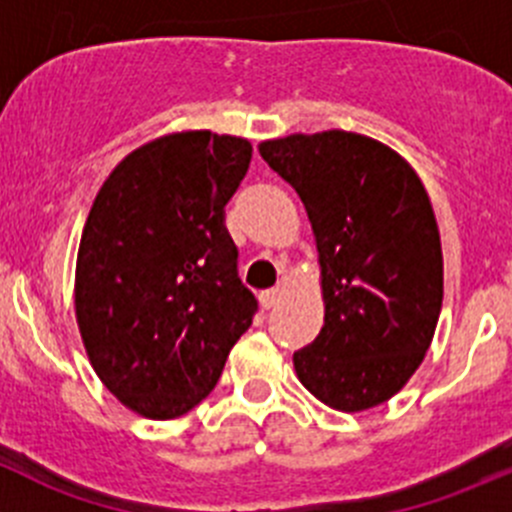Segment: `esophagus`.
Returning <instances> with one entry per match:
<instances>
[{
  "mask_svg": "<svg viewBox=\"0 0 512 512\" xmlns=\"http://www.w3.org/2000/svg\"><path fill=\"white\" fill-rule=\"evenodd\" d=\"M284 294H286L284 286H274V289H269L261 294V304H264V309H274V306L281 304Z\"/></svg>",
  "mask_w": 512,
  "mask_h": 512,
  "instance_id": "esophagus-1",
  "label": "esophagus"
}]
</instances>
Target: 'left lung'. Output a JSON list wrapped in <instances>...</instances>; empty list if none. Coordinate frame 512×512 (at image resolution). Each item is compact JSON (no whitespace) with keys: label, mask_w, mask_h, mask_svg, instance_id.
<instances>
[{"label":"left lung","mask_w":512,"mask_h":512,"mask_svg":"<svg viewBox=\"0 0 512 512\" xmlns=\"http://www.w3.org/2000/svg\"><path fill=\"white\" fill-rule=\"evenodd\" d=\"M299 193L319 251L324 326L294 352L299 382L339 412H364L410 382L442 309V246L430 196L397 150L347 130L264 140Z\"/></svg>","instance_id":"1"}]
</instances>
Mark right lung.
<instances>
[{"label":"right lung","instance_id":"1","mask_svg":"<svg viewBox=\"0 0 512 512\" xmlns=\"http://www.w3.org/2000/svg\"><path fill=\"white\" fill-rule=\"evenodd\" d=\"M251 143L211 130L155 138L97 191L75 269V316L92 369L148 420L211 394L256 299L238 279L223 208Z\"/></svg>","mask_w":512,"mask_h":512}]
</instances>
